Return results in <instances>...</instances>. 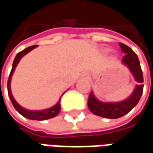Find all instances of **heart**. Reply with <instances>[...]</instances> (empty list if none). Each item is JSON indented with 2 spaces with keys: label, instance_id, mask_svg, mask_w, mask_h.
Segmentation results:
<instances>
[{
  "label": "heart",
  "instance_id": "obj_1",
  "mask_svg": "<svg viewBox=\"0 0 153 153\" xmlns=\"http://www.w3.org/2000/svg\"><path fill=\"white\" fill-rule=\"evenodd\" d=\"M104 51H105V52H109L110 49H108V48H105V49H104Z\"/></svg>",
  "mask_w": 153,
  "mask_h": 153
}]
</instances>
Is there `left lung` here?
<instances>
[{
	"instance_id": "8db88e82",
	"label": "left lung",
	"mask_w": 153,
	"mask_h": 153,
	"mask_svg": "<svg viewBox=\"0 0 153 153\" xmlns=\"http://www.w3.org/2000/svg\"><path fill=\"white\" fill-rule=\"evenodd\" d=\"M122 51L125 56L122 59L121 64L128 69L138 83L132 93L125 99L120 102H102L97 98L92 91L88 97V106L91 112L103 118L117 119L128 113L140 100L143 91V77L138 56L130 47L119 42Z\"/></svg>"
}]
</instances>
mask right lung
I'll list each match as a JSON object with an SVG mask.
<instances>
[{
  "instance_id": "add662e5",
  "label": "right lung",
  "mask_w": 153,
  "mask_h": 153,
  "mask_svg": "<svg viewBox=\"0 0 153 153\" xmlns=\"http://www.w3.org/2000/svg\"><path fill=\"white\" fill-rule=\"evenodd\" d=\"M38 47V46H31V47H27L26 49L23 50L20 52H19L16 56H15L13 65H12V69L10 74V76H9L8 83H7V89H8V94L9 97L11 101L12 105L14 106L15 109L18 111L21 115H23L24 117L29 120H48V119L53 118L55 116H56L60 111V99L57 102L56 105H54L53 106H51L50 108H47V109L44 110H38V111H34V110H28L21 106L19 104L15 99L13 97V94L11 93V88H10V83H11V79L13 76V74L15 72V68L18 65L19 62L20 61L23 57L25 56L26 54H28L29 51H31L32 50H33L34 48Z\"/></svg>"
}]
</instances>
